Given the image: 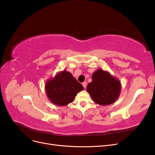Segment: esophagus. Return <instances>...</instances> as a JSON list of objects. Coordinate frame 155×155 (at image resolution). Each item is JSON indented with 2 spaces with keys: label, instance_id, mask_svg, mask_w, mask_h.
<instances>
[{
  "label": "esophagus",
  "instance_id": "esophagus-1",
  "mask_svg": "<svg viewBox=\"0 0 155 155\" xmlns=\"http://www.w3.org/2000/svg\"><path fill=\"white\" fill-rule=\"evenodd\" d=\"M82 85H83V86L84 88H86L87 85V82H86V81H85V82H83V83H82Z\"/></svg>",
  "mask_w": 155,
  "mask_h": 155
}]
</instances>
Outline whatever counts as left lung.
<instances>
[{"label":"left lung","mask_w":155,"mask_h":155,"mask_svg":"<svg viewBox=\"0 0 155 155\" xmlns=\"http://www.w3.org/2000/svg\"><path fill=\"white\" fill-rule=\"evenodd\" d=\"M87 91L96 104L107 105L113 104L118 99L121 92V83L107 71L97 69L92 76Z\"/></svg>","instance_id":"8db88e82"}]
</instances>
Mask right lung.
<instances>
[{
  "label": "right lung",
  "instance_id": "obj_1",
  "mask_svg": "<svg viewBox=\"0 0 155 155\" xmlns=\"http://www.w3.org/2000/svg\"><path fill=\"white\" fill-rule=\"evenodd\" d=\"M83 90L81 84L66 70L57 73L45 85V91L49 100L58 106H65L72 103L77 94Z\"/></svg>",
  "mask_w": 155,
  "mask_h": 155
}]
</instances>
